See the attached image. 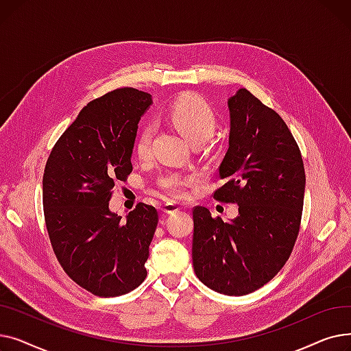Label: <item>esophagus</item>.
Wrapping results in <instances>:
<instances>
[{
	"label": "esophagus",
	"instance_id": "esophagus-1",
	"mask_svg": "<svg viewBox=\"0 0 351 351\" xmlns=\"http://www.w3.org/2000/svg\"><path fill=\"white\" fill-rule=\"evenodd\" d=\"M179 209H180L179 205L173 204V202H166V204L162 206V210H163L165 213H168V215H172V213L178 212Z\"/></svg>",
	"mask_w": 351,
	"mask_h": 351
}]
</instances>
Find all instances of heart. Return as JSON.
Listing matches in <instances>:
<instances>
[{
  "label": "heart",
  "mask_w": 351,
  "mask_h": 351,
  "mask_svg": "<svg viewBox=\"0 0 351 351\" xmlns=\"http://www.w3.org/2000/svg\"><path fill=\"white\" fill-rule=\"evenodd\" d=\"M168 118L178 131L191 143L205 142L213 134L216 128V115L213 108L206 99L196 94H185L179 97L168 109ZM154 128L151 123L143 125L135 139V151L141 158L147 156L151 151V141ZM159 188L173 197H183L186 193V179L179 173L171 172L163 175Z\"/></svg>",
  "instance_id": "obj_1"
}]
</instances>
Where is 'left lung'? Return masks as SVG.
I'll list each match as a JSON object with an SVG mask.
<instances>
[{
	"mask_svg": "<svg viewBox=\"0 0 351 351\" xmlns=\"http://www.w3.org/2000/svg\"><path fill=\"white\" fill-rule=\"evenodd\" d=\"M229 149L219 166L223 185L213 197L239 206L223 222L193 208L192 259L209 289L243 296L270 282L291 254L300 230L304 165L280 115L245 88L228 101Z\"/></svg>",
	"mask_w": 351,
	"mask_h": 351,
	"instance_id": "left-lung-1",
	"label": "left lung"
}]
</instances>
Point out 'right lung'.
<instances>
[{
	"mask_svg": "<svg viewBox=\"0 0 351 351\" xmlns=\"http://www.w3.org/2000/svg\"><path fill=\"white\" fill-rule=\"evenodd\" d=\"M151 104V94L135 88L90 101L45 165L43 204L53 253L73 282L99 298L122 296L146 278L158 210L141 202L122 219L109 200L132 172L138 122Z\"/></svg>",
	"mask_w": 351,
	"mask_h": 351,
	"instance_id": "right-lung-1",
	"label": "right lung"
}]
</instances>
